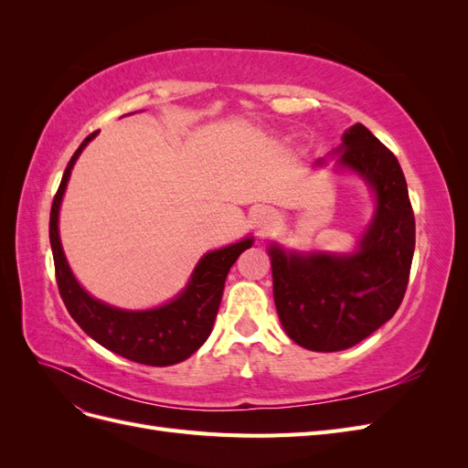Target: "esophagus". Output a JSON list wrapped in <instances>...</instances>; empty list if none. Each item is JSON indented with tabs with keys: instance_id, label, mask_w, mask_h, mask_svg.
<instances>
[{
	"instance_id": "34e87169",
	"label": "esophagus",
	"mask_w": 468,
	"mask_h": 468,
	"mask_svg": "<svg viewBox=\"0 0 468 468\" xmlns=\"http://www.w3.org/2000/svg\"><path fill=\"white\" fill-rule=\"evenodd\" d=\"M251 222H253V226H256L258 232H265L275 224V212L269 207H260L253 210Z\"/></svg>"
}]
</instances>
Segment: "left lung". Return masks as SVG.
Segmentation results:
<instances>
[{
  "label": "left lung",
  "mask_w": 468,
  "mask_h": 468,
  "mask_svg": "<svg viewBox=\"0 0 468 468\" xmlns=\"http://www.w3.org/2000/svg\"><path fill=\"white\" fill-rule=\"evenodd\" d=\"M332 155L375 195L373 218L357 248L334 253L271 244L267 250L282 328L294 344L324 353L353 347L394 316L416 246L414 212L396 155L361 122L344 133Z\"/></svg>",
  "instance_id": "left-lung-1"
}]
</instances>
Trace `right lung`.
I'll list each match as a JSON object with an SVG mask.
<instances>
[{
	"label": "right lung",
	"mask_w": 468,
	"mask_h": 468,
	"mask_svg": "<svg viewBox=\"0 0 468 468\" xmlns=\"http://www.w3.org/2000/svg\"><path fill=\"white\" fill-rule=\"evenodd\" d=\"M95 136L97 133H91L83 140L72 160L68 162L50 208V246L62 301L69 316L78 322L83 332L93 337L99 346L124 359L152 367H167L186 361L210 335L220 306L226 275L239 253L251 248L253 238H244L236 244L205 253L195 265L186 289L162 306L122 310L93 299L80 285L68 265L60 242L58 215L72 167L81 150Z\"/></svg>",
	"instance_id": "add662e5"
}]
</instances>
